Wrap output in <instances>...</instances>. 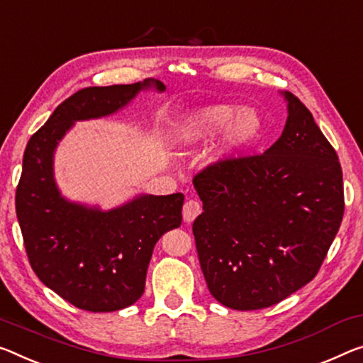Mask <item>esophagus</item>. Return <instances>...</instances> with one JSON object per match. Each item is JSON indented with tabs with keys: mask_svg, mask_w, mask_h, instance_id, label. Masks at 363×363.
<instances>
[{
	"mask_svg": "<svg viewBox=\"0 0 363 363\" xmlns=\"http://www.w3.org/2000/svg\"><path fill=\"white\" fill-rule=\"evenodd\" d=\"M200 213H202V205H200V202H197V200H187V202L184 203L182 215H184V221L186 223H192Z\"/></svg>",
	"mask_w": 363,
	"mask_h": 363,
	"instance_id": "34e87169",
	"label": "esophagus"
}]
</instances>
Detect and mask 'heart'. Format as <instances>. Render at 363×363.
<instances>
[{"label": "heart", "instance_id": "b5f03b06", "mask_svg": "<svg viewBox=\"0 0 363 363\" xmlns=\"http://www.w3.org/2000/svg\"><path fill=\"white\" fill-rule=\"evenodd\" d=\"M224 129L218 155H228L257 140L262 130V119L255 109H239L231 105H208L195 109L186 116L184 139L200 142Z\"/></svg>", "mask_w": 363, "mask_h": 363}]
</instances>
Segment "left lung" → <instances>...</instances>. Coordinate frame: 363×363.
Masks as SVG:
<instances>
[{
    "mask_svg": "<svg viewBox=\"0 0 363 363\" xmlns=\"http://www.w3.org/2000/svg\"><path fill=\"white\" fill-rule=\"evenodd\" d=\"M286 100L283 135L267 152L194 176L200 267L211 296L234 310L272 307L310 283L342 221L337 153L307 106L289 91Z\"/></svg>",
    "mask_w": 363,
    "mask_h": 363,
    "instance_id": "1",
    "label": "left lung"
}]
</instances>
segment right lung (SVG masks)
Listing matches in <instances>:
<instances>
[{
	"mask_svg": "<svg viewBox=\"0 0 363 363\" xmlns=\"http://www.w3.org/2000/svg\"><path fill=\"white\" fill-rule=\"evenodd\" d=\"M163 82L87 87L69 96L28 140L16 191V213L28 263L45 286L87 312H114L145 289L153 247L182 221V194L142 195L103 213L69 203L53 179V152L74 121L106 116L137 91Z\"/></svg>",
	"mask_w": 363,
	"mask_h": 363,
	"instance_id": "obj_1",
	"label": "right lung"
}]
</instances>
